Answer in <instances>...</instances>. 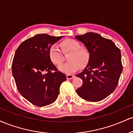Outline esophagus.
I'll list each match as a JSON object with an SVG mask.
<instances>
[{
    "label": "esophagus",
    "instance_id": "34e87169",
    "mask_svg": "<svg viewBox=\"0 0 133 133\" xmlns=\"http://www.w3.org/2000/svg\"><path fill=\"white\" fill-rule=\"evenodd\" d=\"M75 77L74 75H71V74H67L66 77L68 79H72Z\"/></svg>",
    "mask_w": 133,
    "mask_h": 133
}]
</instances>
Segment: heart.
<instances>
[{"instance_id": "obj_1", "label": "heart", "mask_w": 133, "mask_h": 133, "mask_svg": "<svg viewBox=\"0 0 133 133\" xmlns=\"http://www.w3.org/2000/svg\"><path fill=\"white\" fill-rule=\"evenodd\" d=\"M61 49L63 54H69L67 56L68 62L59 68L63 72L70 74L78 69L84 68L89 62L90 53L85 47L81 46L77 41L73 39H65L61 42ZM62 52L56 45H52L49 49V56L55 65L60 66L64 61Z\"/></svg>"}]
</instances>
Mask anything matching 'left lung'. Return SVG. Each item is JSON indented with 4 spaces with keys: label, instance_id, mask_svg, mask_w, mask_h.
Returning a JSON list of instances; mask_svg holds the SVG:
<instances>
[{
    "label": "left lung",
    "instance_id": "8db88e82",
    "mask_svg": "<svg viewBox=\"0 0 133 133\" xmlns=\"http://www.w3.org/2000/svg\"><path fill=\"white\" fill-rule=\"evenodd\" d=\"M76 38L90 53L86 68L76 75L83 82L76 92L85 100L100 101L110 95L118 84L123 71L121 51L112 41L97 33L88 32Z\"/></svg>",
    "mask_w": 133,
    "mask_h": 133
}]
</instances>
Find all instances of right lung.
<instances>
[{
    "instance_id": "right-lung-1",
    "label": "right lung",
    "mask_w": 133,
    "mask_h": 133,
    "mask_svg": "<svg viewBox=\"0 0 133 133\" xmlns=\"http://www.w3.org/2000/svg\"><path fill=\"white\" fill-rule=\"evenodd\" d=\"M62 36L46 34L24 41L16 50L12 71L18 91L32 104L42 107L57 99L66 76L57 71L49 56V49Z\"/></svg>"
}]
</instances>
